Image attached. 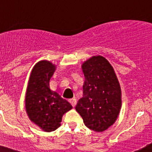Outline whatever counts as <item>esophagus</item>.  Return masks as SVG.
Masks as SVG:
<instances>
[{
  "label": "esophagus",
  "mask_w": 152,
  "mask_h": 152,
  "mask_svg": "<svg viewBox=\"0 0 152 152\" xmlns=\"http://www.w3.org/2000/svg\"><path fill=\"white\" fill-rule=\"evenodd\" d=\"M69 102H70V103L71 104V105L73 106V107H74L75 106H76V99H70V100H69Z\"/></svg>",
  "instance_id": "34e87169"
}]
</instances>
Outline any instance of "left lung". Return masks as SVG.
Here are the masks:
<instances>
[{
  "label": "left lung",
  "mask_w": 152,
  "mask_h": 152,
  "mask_svg": "<svg viewBox=\"0 0 152 152\" xmlns=\"http://www.w3.org/2000/svg\"><path fill=\"white\" fill-rule=\"evenodd\" d=\"M85 80L83 96L76 110L85 126L103 132L117 120L121 107V90L114 69L102 56H92L82 65Z\"/></svg>",
  "instance_id": "1"
}]
</instances>
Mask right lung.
I'll return each mask as SVG.
<instances>
[{
	"label": "right lung",
	"instance_id": "1",
	"mask_svg": "<svg viewBox=\"0 0 152 152\" xmlns=\"http://www.w3.org/2000/svg\"><path fill=\"white\" fill-rule=\"evenodd\" d=\"M56 70L50 62L42 60L34 65L31 73L26 94V110L29 119L43 131L50 132L60 126L63 115L73 108L49 87Z\"/></svg>",
	"mask_w": 152,
	"mask_h": 152
}]
</instances>
